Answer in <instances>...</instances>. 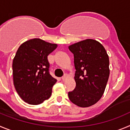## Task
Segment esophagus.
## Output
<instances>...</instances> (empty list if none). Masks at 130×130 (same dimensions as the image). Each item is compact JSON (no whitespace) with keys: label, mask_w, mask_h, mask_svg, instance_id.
I'll return each instance as SVG.
<instances>
[{"label":"esophagus","mask_w":130,"mask_h":130,"mask_svg":"<svg viewBox=\"0 0 130 130\" xmlns=\"http://www.w3.org/2000/svg\"><path fill=\"white\" fill-rule=\"evenodd\" d=\"M66 79H67V75H64V76L62 77V81H65V80H66Z\"/></svg>","instance_id":"34e87169"}]
</instances>
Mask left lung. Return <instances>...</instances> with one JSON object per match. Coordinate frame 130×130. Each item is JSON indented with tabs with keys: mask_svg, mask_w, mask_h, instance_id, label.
<instances>
[{
	"mask_svg": "<svg viewBox=\"0 0 130 130\" xmlns=\"http://www.w3.org/2000/svg\"><path fill=\"white\" fill-rule=\"evenodd\" d=\"M74 56L76 87L68 92L69 99L81 107L97 103L104 94L109 76V59L104 47L87 39L68 47Z\"/></svg>",
	"mask_w": 130,
	"mask_h": 130,
	"instance_id": "left-lung-1",
	"label": "left lung"
}]
</instances>
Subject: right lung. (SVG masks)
<instances>
[{
	"label": "right lung",
	"instance_id": "1",
	"mask_svg": "<svg viewBox=\"0 0 130 130\" xmlns=\"http://www.w3.org/2000/svg\"><path fill=\"white\" fill-rule=\"evenodd\" d=\"M57 45L40 38L21 45L13 60V85L21 98L30 105H38L48 100L57 82L49 72L47 56Z\"/></svg>",
	"mask_w": 130,
	"mask_h": 130
}]
</instances>
